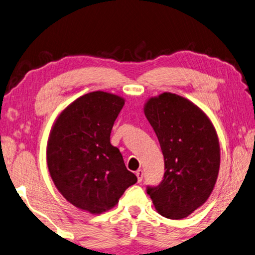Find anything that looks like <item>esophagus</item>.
Instances as JSON below:
<instances>
[{
	"mask_svg": "<svg viewBox=\"0 0 255 255\" xmlns=\"http://www.w3.org/2000/svg\"><path fill=\"white\" fill-rule=\"evenodd\" d=\"M135 175L136 178H138V182L142 181V178H143V171L142 170H138L135 172Z\"/></svg>",
	"mask_w": 255,
	"mask_h": 255,
	"instance_id": "1",
	"label": "esophagus"
}]
</instances>
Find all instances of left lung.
I'll list each match as a JSON object with an SVG mask.
<instances>
[{
	"mask_svg": "<svg viewBox=\"0 0 255 255\" xmlns=\"http://www.w3.org/2000/svg\"><path fill=\"white\" fill-rule=\"evenodd\" d=\"M143 111L157 135L165 165L162 182L147 187V194L160 215L183 219L204 204L217 182V132L202 109L174 93L150 98Z\"/></svg>",
	"mask_w": 255,
	"mask_h": 255,
	"instance_id": "1",
	"label": "left lung"
}]
</instances>
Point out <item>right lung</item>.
I'll use <instances>...</instances> for the list:
<instances>
[{"instance_id": "add662e5", "label": "right lung", "mask_w": 255, "mask_h": 255, "mask_svg": "<svg viewBox=\"0 0 255 255\" xmlns=\"http://www.w3.org/2000/svg\"><path fill=\"white\" fill-rule=\"evenodd\" d=\"M123 106L122 97L90 92L67 106L51 128L46 162L54 186L70 204L91 214L114 207L138 180L111 143Z\"/></svg>"}]
</instances>
